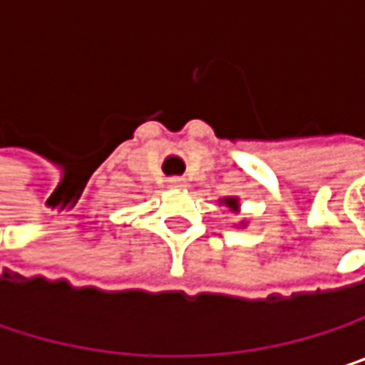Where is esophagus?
Returning <instances> with one entry per match:
<instances>
[{
	"label": "esophagus",
	"instance_id": "1",
	"mask_svg": "<svg viewBox=\"0 0 365 365\" xmlns=\"http://www.w3.org/2000/svg\"><path fill=\"white\" fill-rule=\"evenodd\" d=\"M171 185H175V187H183V185H185V180H182V178H173V180H171Z\"/></svg>",
	"mask_w": 365,
	"mask_h": 365
}]
</instances>
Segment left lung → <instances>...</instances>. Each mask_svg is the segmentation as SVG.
I'll use <instances>...</instances> for the list:
<instances>
[{
  "label": "left lung",
  "mask_w": 365,
  "mask_h": 365,
  "mask_svg": "<svg viewBox=\"0 0 365 365\" xmlns=\"http://www.w3.org/2000/svg\"><path fill=\"white\" fill-rule=\"evenodd\" d=\"M220 205L228 207V211H232V213H237V215H239V211H241V200H239V196H224V198H220ZM245 226H247V222L243 220V222H241V228H245Z\"/></svg>",
  "instance_id": "1"
}]
</instances>
